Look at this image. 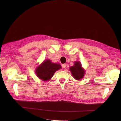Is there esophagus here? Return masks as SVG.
<instances>
[{
    "instance_id": "34e87169",
    "label": "esophagus",
    "mask_w": 121,
    "mask_h": 121,
    "mask_svg": "<svg viewBox=\"0 0 121 121\" xmlns=\"http://www.w3.org/2000/svg\"><path fill=\"white\" fill-rule=\"evenodd\" d=\"M66 66H67V65H66V64H63L62 65V67H63V68H66Z\"/></svg>"
}]
</instances>
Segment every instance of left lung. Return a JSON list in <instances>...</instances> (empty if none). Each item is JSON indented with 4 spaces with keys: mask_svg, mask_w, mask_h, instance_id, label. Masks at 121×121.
<instances>
[{
    "mask_svg": "<svg viewBox=\"0 0 121 121\" xmlns=\"http://www.w3.org/2000/svg\"><path fill=\"white\" fill-rule=\"evenodd\" d=\"M69 71H71L73 77L77 80L83 78L85 74V71L82 69L81 64L79 61L75 62L74 66L69 68Z\"/></svg>",
    "mask_w": 121,
    "mask_h": 121,
    "instance_id": "obj_1",
    "label": "left lung"
}]
</instances>
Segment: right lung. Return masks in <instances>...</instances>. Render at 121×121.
I'll list each match as a JSON object with an SVG mask.
<instances>
[{
	"instance_id": "1",
	"label": "right lung",
	"mask_w": 121,
	"mask_h": 121,
	"mask_svg": "<svg viewBox=\"0 0 121 121\" xmlns=\"http://www.w3.org/2000/svg\"><path fill=\"white\" fill-rule=\"evenodd\" d=\"M61 65L58 64L52 63L50 60H46L36 69V75L43 81H47L51 79L54 73L61 69Z\"/></svg>"
}]
</instances>
